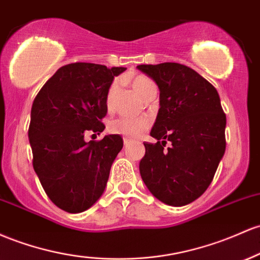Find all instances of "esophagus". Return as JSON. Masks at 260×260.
<instances>
[{"label":"esophagus","instance_id":"1","mask_svg":"<svg viewBox=\"0 0 260 260\" xmlns=\"http://www.w3.org/2000/svg\"><path fill=\"white\" fill-rule=\"evenodd\" d=\"M132 139H129V138H123V143H124V145L125 147H127V145H129L131 143H132Z\"/></svg>","mask_w":260,"mask_h":260}]
</instances>
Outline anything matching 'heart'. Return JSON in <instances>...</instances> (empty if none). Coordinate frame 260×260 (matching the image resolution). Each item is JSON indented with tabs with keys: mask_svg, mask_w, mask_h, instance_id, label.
I'll return each instance as SVG.
<instances>
[{
	"mask_svg": "<svg viewBox=\"0 0 260 260\" xmlns=\"http://www.w3.org/2000/svg\"><path fill=\"white\" fill-rule=\"evenodd\" d=\"M131 85H132L133 90L136 91L137 95L139 98L145 99L149 93L156 91L155 85L150 79L145 78L143 75H138L136 78L132 79L131 81ZM116 90V85H111L110 88H108L107 92V108L110 110L111 105H112V99H113V93H115ZM150 122L149 119L147 118H127V117H119V118L113 119L108 123V131H110L112 135H119L123 136L125 138H137L147 131L149 128Z\"/></svg>",
	"mask_w": 260,
	"mask_h": 260,
	"instance_id": "obj_1",
	"label": "heart"
}]
</instances>
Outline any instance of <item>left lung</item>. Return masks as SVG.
Instances as JSON below:
<instances>
[{
  "mask_svg": "<svg viewBox=\"0 0 260 260\" xmlns=\"http://www.w3.org/2000/svg\"><path fill=\"white\" fill-rule=\"evenodd\" d=\"M160 90V108L139 162L144 184L156 199L184 206L213 180L226 150V113L217 90L186 65H138ZM168 141L169 148H165Z\"/></svg>",
  "mask_w": 260,
  "mask_h": 260,
  "instance_id": "obj_1",
  "label": "left lung"
}]
</instances>
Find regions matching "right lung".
Instances as JSON below:
<instances>
[{
    "mask_svg": "<svg viewBox=\"0 0 260 260\" xmlns=\"http://www.w3.org/2000/svg\"><path fill=\"white\" fill-rule=\"evenodd\" d=\"M124 70L92 62L64 65L33 101L28 137L34 172L51 202L69 213L98 201L123 147L118 135L90 142L84 137L105 129L108 88Z\"/></svg>",
    "mask_w": 260,
    "mask_h": 260,
    "instance_id": "add662e5",
    "label": "right lung"
}]
</instances>
